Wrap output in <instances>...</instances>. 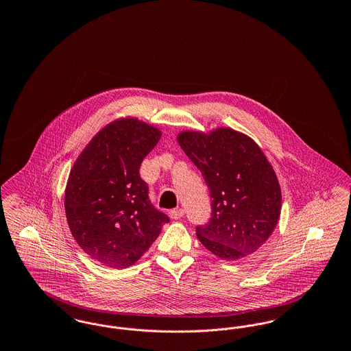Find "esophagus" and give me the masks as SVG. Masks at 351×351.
Segmentation results:
<instances>
[{"mask_svg": "<svg viewBox=\"0 0 351 351\" xmlns=\"http://www.w3.org/2000/svg\"><path fill=\"white\" fill-rule=\"evenodd\" d=\"M169 216L173 219H178V218H182L184 216V209L182 208H178V209H173L169 212Z\"/></svg>", "mask_w": 351, "mask_h": 351, "instance_id": "1", "label": "esophagus"}]
</instances>
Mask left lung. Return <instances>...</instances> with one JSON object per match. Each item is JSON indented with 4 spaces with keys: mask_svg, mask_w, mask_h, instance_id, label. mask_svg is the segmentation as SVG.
<instances>
[{
    "mask_svg": "<svg viewBox=\"0 0 351 351\" xmlns=\"http://www.w3.org/2000/svg\"><path fill=\"white\" fill-rule=\"evenodd\" d=\"M176 141L210 192V222L196 229L204 247L225 261L255 252L274 233L282 209L280 184L265 152L232 128L184 130Z\"/></svg>",
    "mask_w": 351,
    "mask_h": 351,
    "instance_id": "1",
    "label": "left lung"
}]
</instances>
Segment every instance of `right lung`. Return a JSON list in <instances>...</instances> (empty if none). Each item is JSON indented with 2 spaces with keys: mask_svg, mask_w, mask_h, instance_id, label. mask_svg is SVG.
<instances>
[{
  "mask_svg": "<svg viewBox=\"0 0 351 351\" xmlns=\"http://www.w3.org/2000/svg\"><path fill=\"white\" fill-rule=\"evenodd\" d=\"M162 130L135 117L109 122L71 168L64 192L68 226L102 266L126 268L150 249L168 217L149 200L139 167Z\"/></svg>",
  "mask_w": 351,
  "mask_h": 351,
  "instance_id": "right-lung-1",
  "label": "right lung"
}]
</instances>
